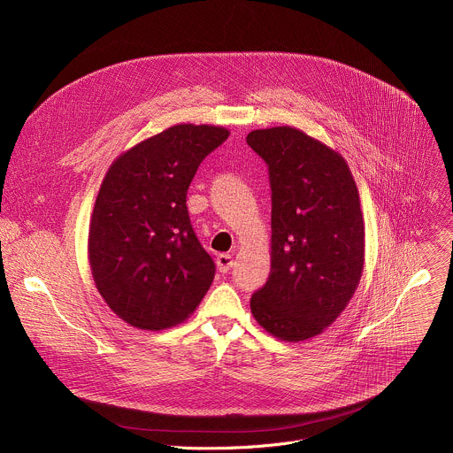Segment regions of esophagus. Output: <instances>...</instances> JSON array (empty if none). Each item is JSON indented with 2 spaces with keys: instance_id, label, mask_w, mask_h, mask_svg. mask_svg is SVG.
I'll return each mask as SVG.
<instances>
[{
  "instance_id": "obj_1",
  "label": "esophagus",
  "mask_w": 453,
  "mask_h": 453,
  "mask_svg": "<svg viewBox=\"0 0 453 453\" xmlns=\"http://www.w3.org/2000/svg\"><path fill=\"white\" fill-rule=\"evenodd\" d=\"M233 256L231 254H227V252H222V254H219L217 256V267H219V271L222 273V274H226L231 267H233Z\"/></svg>"
}]
</instances>
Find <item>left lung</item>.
<instances>
[{
    "mask_svg": "<svg viewBox=\"0 0 453 453\" xmlns=\"http://www.w3.org/2000/svg\"><path fill=\"white\" fill-rule=\"evenodd\" d=\"M247 145L269 165L271 274L250 311L265 332L299 342L325 332L364 271V217L346 159L296 127L257 128Z\"/></svg>",
    "mask_w": 453,
    "mask_h": 453,
    "instance_id": "obj_1",
    "label": "left lung"
}]
</instances>
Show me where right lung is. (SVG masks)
<instances>
[{
  "instance_id": "obj_1",
  "label": "right lung",
  "mask_w": 453,
  "mask_h": 453,
  "mask_svg": "<svg viewBox=\"0 0 453 453\" xmlns=\"http://www.w3.org/2000/svg\"><path fill=\"white\" fill-rule=\"evenodd\" d=\"M227 136L224 127L179 123L109 166L88 252L100 296L127 325L172 328L206 296L215 264L193 233L186 193L203 159Z\"/></svg>"
}]
</instances>
